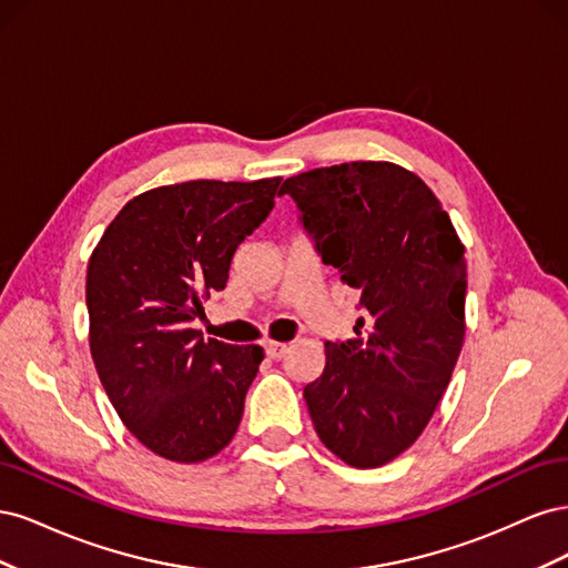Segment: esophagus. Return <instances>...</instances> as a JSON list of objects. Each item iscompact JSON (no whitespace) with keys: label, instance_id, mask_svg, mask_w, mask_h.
Segmentation results:
<instances>
[{"label":"esophagus","instance_id":"34e87169","mask_svg":"<svg viewBox=\"0 0 568 568\" xmlns=\"http://www.w3.org/2000/svg\"><path fill=\"white\" fill-rule=\"evenodd\" d=\"M265 353H267L270 359H282V357L288 353V346H286V343L267 341V343H265Z\"/></svg>","mask_w":568,"mask_h":568}]
</instances>
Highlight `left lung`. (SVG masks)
<instances>
[{
	"label": "left lung",
	"instance_id": "obj_1",
	"mask_svg": "<svg viewBox=\"0 0 568 568\" xmlns=\"http://www.w3.org/2000/svg\"><path fill=\"white\" fill-rule=\"evenodd\" d=\"M284 194L365 313L355 338L324 343V372L303 398L336 457L382 467L419 438L450 384L464 341V246L432 189L400 165L315 168L288 178Z\"/></svg>",
	"mask_w": 568,
	"mask_h": 568
}]
</instances>
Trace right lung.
I'll use <instances>...</instances> for the list:
<instances>
[{"mask_svg":"<svg viewBox=\"0 0 568 568\" xmlns=\"http://www.w3.org/2000/svg\"><path fill=\"white\" fill-rule=\"evenodd\" d=\"M282 178L194 180L134 196L88 267L90 348L118 417L151 453L194 464L234 438L261 346L203 338L201 298L274 209Z\"/></svg>","mask_w":568,"mask_h":568,"instance_id":"add662e5","label":"right lung"}]
</instances>
